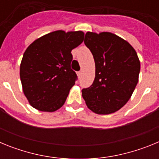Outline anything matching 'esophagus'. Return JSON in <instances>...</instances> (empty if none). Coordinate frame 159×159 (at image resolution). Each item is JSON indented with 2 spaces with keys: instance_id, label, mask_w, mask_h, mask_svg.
<instances>
[{
  "instance_id": "34e87169",
  "label": "esophagus",
  "mask_w": 159,
  "mask_h": 159,
  "mask_svg": "<svg viewBox=\"0 0 159 159\" xmlns=\"http://www.w3.org/2000/svg\"><path fill=\"white\" fill-rule=\"evenodd\" d=\"M81 75H82V71H78V72H77V75H78L79 77H80Z\"/></svg>"
}]
</instances>
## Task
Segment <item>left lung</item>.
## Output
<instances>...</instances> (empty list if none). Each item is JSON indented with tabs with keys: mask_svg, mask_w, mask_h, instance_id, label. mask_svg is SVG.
<instances>
[{
	"mask_svg": "<svg viewBox=\"0 0 159 159\" xmlns=\"http://www.w3.org/2000/svg\"><path fill=\"white\" fill-rule=\"evenodd\" d=\"M84 43L93 55L95 77L92 86L82 90L83 98L95 113H114L128 102L135 89L139 59L127 40L111 32H88Z\"/></svg>",
	"mask_w": 159,
	"mask_h": 159,
	"instance_id": "8db88e82",
	"label": "left lung"
}]
</instances>
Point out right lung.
Segmentation results:
<instances>
[{"label": "right lung", "instance_id": "obj_1", "mask_svg": "<svg viewBox=\"0 0 159 159\" xmlns=\"http://www.w3.org/2000/svg\"><path fill=\"white\" fill-rule=\"evenodd\" d=\"M82 31L57 30L32 42L25 50L20 77L32 107L45 112L60 109L77 79L71 68L72 49L84 41Z\"/></svg>", "mask_w": 159, "mask_h": 159}]
</instances>
